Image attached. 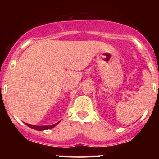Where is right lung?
<instances>
[{
  "label": "right lung",
  "mask_w": 159,
  "mask_h": 159,
  "mask_svg": "<svg viewBox=\"0 0 159 159\" xmlns=\"http://www.w3.org/2000/svg\"><path fill=\"white\" fill-rule=\"evenodd\" d=\"M59 122H60V121H58V122L55 123V124H54V125H42V126H39V125H33L27 124V123H25V124H26L28 126V127H30V129H35V130H37V131H44V130L51 129H52V128L55 127V126L57 125L58 124Z\"/></svg>",
  "instance_id": "obj_1"
}]
</instances>
